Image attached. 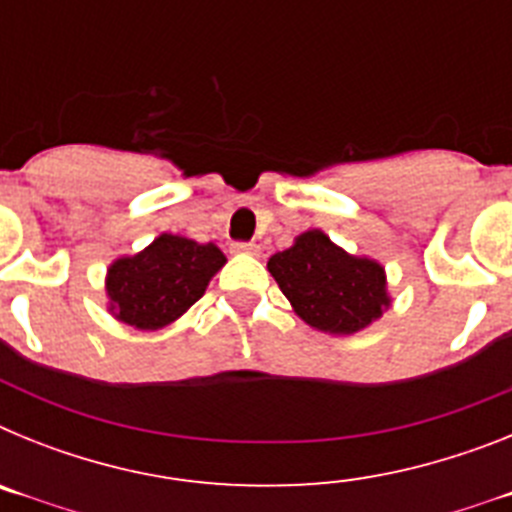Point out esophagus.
<instances>
[{"label": "esophagus", "instance_id": "34e87169", "mask_svg": "<svg viewBox=\"0 0 512 512\" xmlns=\"http://www.w3.org/2000/svg\"><path fill=\"white\" fill-rule=\"evenodd\" d=\"M233 251H238V253H251V256H259V246H256V243H253V241H248V243H233Z\"/></svg>", "mask_w": 512, "mask_h": 512}]
</instances>
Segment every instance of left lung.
Masks as SVG:
<instances>
[{
    "instance_id": "obj_1",
    "label": "left lung",
    "mask_w": 512,
    "mask_h": 512,
    "mask_svg": "<svg viewBox=\"0 0 512 512\" xmlns=\"http://www.w3.org/2000/svg\"><path fill=\"white\" fill-rule=\"evenodd\" d=\"M269 271L297 315L325 333H356L390 305L382 266L351 256L320 230H307L295 246L274 253Z\"/></svg>"
}]
</instances>
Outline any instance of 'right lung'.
Listing matches in <instances>:
<instances>
[{"label":"right lung","mask_w":512,"mask_h":512,"mask_svg":"<svg viewBox=\"0 0 512 512\" xmlns=\"http://www.w3.org/2000/svg\"><path fill=\"white\" fill-rule=\"evenodd\" d=\"M223 264L215 243L158 235L146 251L117 259L107 271L112 315L140 330L164 328L205 295Z\"/></svg>","instance_id":"1"}]
</instances>
